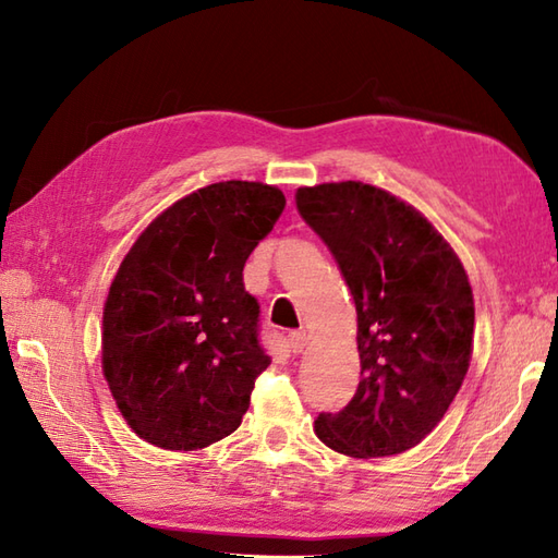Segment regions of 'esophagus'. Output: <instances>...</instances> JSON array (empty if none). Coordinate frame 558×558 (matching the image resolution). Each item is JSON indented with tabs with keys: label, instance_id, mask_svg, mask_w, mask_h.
I'll use <instances>...</instances> for the list:
<instances>
[{
	"label": "esophagus",
	"instance_id": "1",
	"mask_svg": "<svg viewBox=\"0 0 558 558\" xmlns=\"http://www.w3.org/2000/svg\"><path fill=\"white\" fill-rule=\"evenodd\" d=\"M306 340H310V336H306V330H294V333H290V348H292V352H302L306 348Z\"/></svg>",
	"mask_w": 558,
	"mask_h": 558
}]
</instances>
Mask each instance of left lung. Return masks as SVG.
<instances>
[{"label": "left lung", "mask_w": 558, "mask_h": 558, "mask_svg": "<svg viewBox=\"0 0 558 558\" xmlns=\"http://www.w3.org/2000/svg\"><path fill=\"white\" fill-rule=\"evenodd\" d=\"M298 210L322 236L357 310L362 381L316 436L352 458L396 456L444 420L468 374L475 302L453 248L420 210L362 182L302 186Z\"/></svg>", "instance_id": "obj_1"}]
</instances>
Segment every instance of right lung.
Returning a JSON list of instances; mask_svg holds the SVG:
<instances>
[{
	"instance_id": "obj_1",
	"label": "right lung",
	"mask_w": 558,
	"mask_h": 558,
	"mask_svg": "<svg viewBox=\"0 0 558 558\" xmlns=\"http://www.w3.org/2000/svg\"><path fill=\"white\" fill-rule=\"evenodd\" d=\"M282 208L276 186L210 184L160 213L124 256L102 312V372L148 444L196 450L242 424L270 364L242 270Z\"/></svg>"
}]
</instances>
